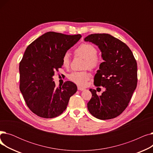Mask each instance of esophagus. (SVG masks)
Instances as JSON below:
<instances>
[{
  "label": "esophagus",
  "instance_id": "1",
  "mask_svg": "<svg viewBox=\"0 0 153 153\" xmlns=\"http://www.w3.org/2000/svg\"><path fill=\"white\" fill-rule=\"evenodd\" d=\"M77 89L79 91H85V89L84 87H80V86H77Z\"/></svg>",
  "mask_w": 153,
  "mask_h": 153
}]
</instances>
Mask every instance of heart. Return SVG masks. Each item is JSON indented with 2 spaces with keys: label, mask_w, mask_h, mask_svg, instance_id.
<instances>
[{
  "label": "heart",
  "mask_w": 153,
  "mask_h": 153,
  "mask_svg": "<svg viewBox=\"0 0 153 153\" xmlns=\"http://www.w3.org/2000/svg\"><path fill=\"white\" fill-rule=\"evenodd\" d=\"M75 54L85 59L84 67L91 70L99 68L102 62V59L97 55V50L93 45L83 43L80 45L74 51ZM63 66L68 68L70 64V57L68 53L64 54L62 58ZM68 79L75 84L84 86L90 79V74L87 71L80 72H72L68 75Z\"/></svg>",
  "instance_id": "1"
}]
</instances>
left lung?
I'll return each instance as SVG.
<instances>
[{
    "instance_id": "1",
    "label": "left lung",
    "mask_w": 153,
    "mask_h": 153,
    "mask_svg": "<svg viewBox=\"0 0 153 153\" xmlns=\"http://www.w3.org/2000/svg\"><path fill=\"white\" fill-rule=\"evenodd\" d=\"M98 46L104 62L94 77V85L105 87L101 95L90 89L87 103L91 114L100 120L114 118L128 105L137 85V63L125 43L107 33L91 34L84 38Z\"/></svg>"
}]
</instances>
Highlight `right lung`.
Masks as SVG:
<instances>
[{
	"label": "right lung",
	"mask_w": 153,
	"mask_h": 153,
	"mask_svg": "<svg viewBox=\"0 0 153 153\" xmlns=\"http://www.w3.org/2000/svg\"><path fill=\"white\" fill-rule=\"evenodd\" d=\"M81 36L49 31L27 48L19 65L20 90L28 107L38 117L60 115L76 92V85L71 81L56 87L53 76L62 66L64 54Z\"/></svg>",
	"instance_id": "1"
}]
</instances>
